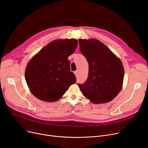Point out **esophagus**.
Segmentation results:
<instances>
[{
	"label": "esophagus",
	"instance_id": "obj_1",
	"mask_svg": "<svg viewBox=\"0 0 148 148\" xmlns=\"http://www.w3.org/2000/svg\"><path fill=\"white\" fill-rule=\"evenodd\" d=\"M74 74H75V77H77V75H78V71H75V72H74Z\"/></svg>",
	"mask_w": 148,
	"mask_h": 148
}]
</instances>
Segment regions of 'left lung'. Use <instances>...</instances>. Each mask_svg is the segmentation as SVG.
Here are the masks:
<instances>
[{
  "mask_svg": "<svg viewBox=\"0 0 148 148\" xmlns=\"http://www.w3.org/2000/svg\"><path fill=\"white\" fill-rule=\"evenodd\" d=\"M79 42L89 64L88 79L79 84L82 94L94 104L111 101L123 86L124 68L121 59L97 39H79Z\"/></svg>",
  "mask_w": 148,
  "mask_h": 148,
  "instance_id": "8db88e82",
  "label": "left lung"
}]
</instances>
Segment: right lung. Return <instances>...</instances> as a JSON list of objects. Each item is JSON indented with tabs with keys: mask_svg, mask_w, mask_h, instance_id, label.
Masks as SVG:
<instances>
[{
	"mask_svg": "<svg viewBox=\"0 0 148 148\" xmlns=\"http://www.w3.org/2000/svg\"><path fill=\"white\" fill-rule=\"evenodd\" d=\"M77 44L75 39H58L44 47L29 61L25 79L36 98L43 101H56L75 83L68 58Z\"/></svg>",
	"mask_w": 148,
	"mask_h": 148,
	"instance_id": "1",
	"label": "right lung"
}]
</instances>
